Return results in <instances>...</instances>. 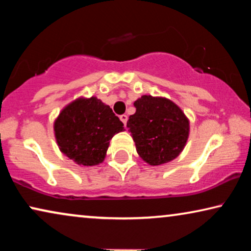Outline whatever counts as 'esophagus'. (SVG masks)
<instances>
[{"label":"esophagus","instance_id":"esophagus-1","mask_svg":"<svg viewBox=\"0 0 251 251\" xmlns=\"http://www.w3.org/2000/svg\"><path fill=\"white\" fill-rule=\"evenodd\" d=\"M120 120H121V121L123 122V125H126V121H128V115H126V114H122V115H120Z\"/></svg>","mask_w":251,"mask_h":251}]
</instances>
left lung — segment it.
Wrapping results in <instances>:
<instances>
[{
  "mask_svg": "<svg viewBox=\"0 0 251 251\" xmlns=\"http://www.w3.org/2000/svg\"><path fill=\"white\" fill-rule=\"evenodd\" d=\"M136 113L126 126L137 153L151 166L170 162L184 150L190 122L184 112L169 99L142 96L133 102Z\"/></svg>",
  "mask_w": 251,
  "mask_h": 251,
  "instance_id": "obj_1",
  "label": "left lung"
}]
</instances>
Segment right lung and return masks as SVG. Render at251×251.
<instances>
[{"instance_id":"1","label":"right lung","mask_w":251,"mask_h":251,"mask_svg":"<svg viewBox=\"0 0 251 251\" xmlns=\"http://www.w3.org/2000/svg\"><path fill=\"white\" fill-rule=\"evenodd\" d=\"M53 129L59 150L80 166L101 163L109 140L125 130L112 108L96 97L72 101L60 112Z\"/></svg>"}]
</instances>
